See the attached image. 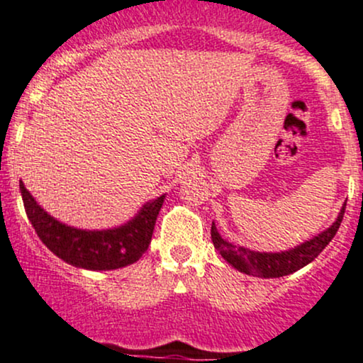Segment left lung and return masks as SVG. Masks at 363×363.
Wrapping results in <instances>:
<instances>
[{
  "label": "left lung",
  "mask_w": 363,
  "mask_h": 363,
  "mask_svg": "<svg viewBox=\"0 0 363 363\" xmlns=\"http://www.w3.org/2000/svg\"><path fill=\"white\" fill-rule=\"evenodd\" d=\"M345 208L346 205L341 208L336 222H334L328 230L318 234L313 240L296 246V248L288 250V252L260 253L252 252V250L248 248H242V246H234L233 242H227L225 240H222L213 222L212 241L215 248H217V252L224 257L227 264H230L234 269L240 270V272L250 274V276L257 277H282L303 269V267L308 265L310 262L315 260L322 250H324L330 242V240L336 236L337 229H340L341 225V220H343Z\"/></svg>",
  "instance_id": "obj_1"
}]
</instances>
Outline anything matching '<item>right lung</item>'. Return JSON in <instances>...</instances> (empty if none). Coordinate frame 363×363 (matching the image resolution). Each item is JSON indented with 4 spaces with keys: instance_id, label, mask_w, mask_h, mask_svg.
I'll list each match as a JSON object with an SVG mask.
<instances>
[{
    "instance_id": "add662e5",
    "label": "right lung",
    "mask_w": 363,
    "mask_h": 363,
    "mask_svg": "<svg viewBox=\"0 0 363 363\" xmlns=\"http://www.w3.org/2000/svg\"><path fill=\"white\" fill-rule=\"evenodd\" d=\"M23 206L30 224L48 248L58 258L87 270H115L130 265L148 250L163 198L143 206L136 218L110 230H82L60 224L30 196L20 181Z\"/></svg>"
}]
</instances>
